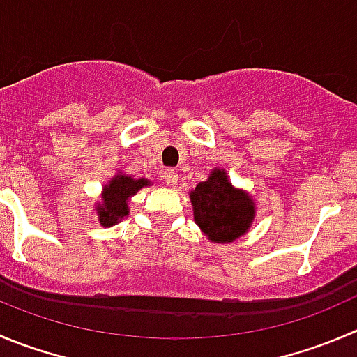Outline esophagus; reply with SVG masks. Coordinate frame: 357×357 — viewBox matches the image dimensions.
Returning a JSON list of instances; mask_svg holds the SVG:
<instances>
[{
  "mask_svg": "<svg viewBox=\"0 0 357 357\" xmlns=\"http://www.w3.org/2000/svg\"><path fill=\"white\" fill-rule=\"evenodd\" d=\"M178 178H181V176H178V173H176L175 169H166L165 172V181L169 188H176V184H178Z\"/></svg>",
  "mask_w": 357,
  "mask_h": 357,
  "instance_id": "esophagus-1",
  "label": "esophagus"
}]
</instances>
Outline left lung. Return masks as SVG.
Returning <instances> with one entry per match:
<instances>
[{
    "instance_id": "1",
    "label": "left lung",
    "mask_w": 357,
    "mask_h": 357,
    "mask_svg": "<svg viewBox=\"0 0 357 357\" xmlns=\"http://www.w3.org/2000/svg\"><path fill=\"white\" fill-rule=\"evenodd\" d=\"M192 215L212 243H231L249 233L256 217V202L235 188L224 168H213L208 178L189 191Z\"/></svg>"
}]
</instances>
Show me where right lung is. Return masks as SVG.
<instances>
[{
	"label": "right lung",
	"mask_w": 357,
	"mask_h": 357,
	"mask_svg": "<svg viewBox=\"0 0 357 357\" xmlns=\"http://www.w3.org/2000/svg\"><path fill=\"white\" fill-rule=\"evenodd\" d=\"M152 182L149 178H137L133 175L119 169L110 181L103 185L101 199L94 205V212L98 215V222L103 227H112L121 222L124 217L130 215V199L140 191L147 188Z\"/></svg>",
	"instance_id": "1"
}]
</instances>
